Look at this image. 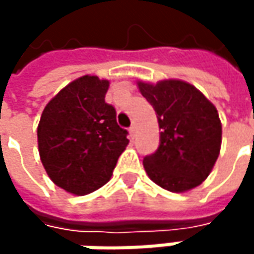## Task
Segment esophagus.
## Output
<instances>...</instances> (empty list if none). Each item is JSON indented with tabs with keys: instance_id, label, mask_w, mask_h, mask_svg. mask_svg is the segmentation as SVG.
I'll return each mask as SVG.
<instances>
[{
	"instance_id": "1",
	"label": "esophagus",
	"mask_w": 254,
	"mask_h": 254,
	"mask_svg": "<svg viewBox=\"0 0 254 254\" xmlns=\"http://www.w3.org/2000/svg\"><path fill=\"white\" fill-rule=\"evenodd\" d=\"M135 132H136V127H135V125H130V127H129V135H130V138L135 136Z\"/></svg>"
}]
</instances>
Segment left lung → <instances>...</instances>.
I'll use <instances>...</instances> for the list:
<instances>
[{
	"mask_svg": "<svg viewBox=\"0 0 254 254\" xmlns=\"http://www.w3.org/2000/svg\"><path fill=\"white\" fill-rule=\"evenodd\" d=\"M160 127L159 148L142 163L153 182L172 192L200 185L219 156L222 125L216 107L184 80L138 82Z\"/></svg>",
	"mask_w": 254,
	"mask_h": 254,
	"instance_id": "left-lung-1",
	"label": "left lung"
}]
</instances>
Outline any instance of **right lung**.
Listing matches in <instances>:
<instances>
[{
	"label": "right lung",
	"instance_id": "obj_1",
	"mask_svg": "<svg viewBox=\"0 0 254 254\" xmlns=\"http://www.w3.org/2000/svg\"><path fill=\"white\" fill-rule=\"evenodd\" d=\"M109 80L82 76L63 88L44 109L38 125L41 162L51 181L85 195L103 187L127 145V130L106 103Z\"/></svg>",
	"mask_w": 254,
	"mask_h": 254
}]
</instances>
